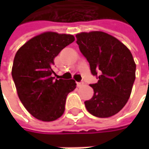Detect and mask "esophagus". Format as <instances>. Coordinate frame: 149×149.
I'll use <instances>...</instances> for the list:
<instances>
[{"label": "esophagus", "instance_id": "obj_1", "mask_svg": "<svg viewBox=\"0 0 149 149\" xmlns=\"http://www.w3.org/2000/svg\"><path fill=\"white\" fill-rule=\"evenodd\" d=\"M76 84H77V87H81V86L84 85V83H82V82H76Z\"/></svg>", "mask_w": 149, "mask_h": 149}]
</instances>
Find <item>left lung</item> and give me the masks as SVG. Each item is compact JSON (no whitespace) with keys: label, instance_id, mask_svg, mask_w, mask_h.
I'll list each match as a JSON object with an SVG mask.
<instances>
[{"label":"left lung","instance_id":"obj_1","mask_svg":"<svg viewBox=\"0 0 149 149\" xmlns=\"http://www.w3.org/2000/svg\"><path fill=\"white\" fill-rule=\"evenodd\" d=\"M75 36L92 74L100 73L98 82L90 84L94 95L84 102L85 107L95 117H111L123 109L131 95L136 70L133 55L125 45L105 32H81Z\"/></svg>","mask_w":149,"mask_h":149}]
</instances>
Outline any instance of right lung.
Instances as JSON below:
<instances>
[{
  "label": "right lung",
  "mask_w": 149,
  "mask_h": 149,
  "mask_svg": "<svg viewBox=\"0 0 149 149\" xmlns=\"http://www.w3.org/2000/svg\"><path fill=\"white\" fill-rule=\"evenodd\" d=\"M74 41L72 35L44 32L29 40L15 55L11 74L17 95L39 120L50 122L61 117L67 95L76 88L74 79L52 77L54 59Z\"/></svg>",
  "instance_id": "1"
}]
</instances>
